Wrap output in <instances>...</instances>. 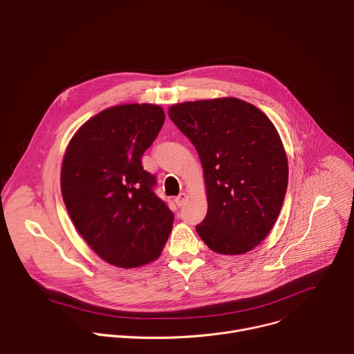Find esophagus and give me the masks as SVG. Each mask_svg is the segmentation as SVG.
<instances>
[{
    "label": "esophagus",
    "instance_id": "esophagus-1",
    "mask_svg": "<svg viewBox=\"0 0 354 354\" xmlns=\"http://www.w3.org/2000/svg\"><path fill=\"white\" fill-rule=\"evenodd\" d=\"M186 201H187V195L185 194V192H183V194H180V195H178L176 198H175V203L180 207V206H183L185 203H186Z\"/></svg>",
    "mask_w": 354,
    "mask_h": 354
}]
</instances>
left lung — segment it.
Returning a JSON list of instances; mask_svg holds the SVG:
<instances>
[{
    "label": "left lung",
    "mask_w": 354,
    "mask_h": 354,
    "mask_svg": "<svg viewBox=\"0 0 354 354\" xmlns=\"http://www.w3.org/2000/svg\"><path fill=\"white\" fill-rule=\"evenodd\" d=\"M203 167L207 214L196 232L218 254H244L272 229L288 186V160L277 128L234 97L186 102L168 111Z\"/></svg>",
    "instance_id": "8db88e82"
}]
</instances>
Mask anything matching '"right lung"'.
I'll return each mask as SVG.
<instances>
[{
    "label": "right lung",
    "instance_id": "right-lung-1",
    "mask_svg": "<svg viewBox=\"0 0 354 354\" xmlns=\"http://www.w3.org/2000/svg\"><path fill=\"white\" fill-rule=\"evenodd\" d=\"M164 121L153 104L107 109L79 128L63 158V202L86 243L111 266L156 260L172 230L174 213L141 162Z\"/></svg>",
    "mask_w": 354,
    "mask_h": 354
}]
</instances>
